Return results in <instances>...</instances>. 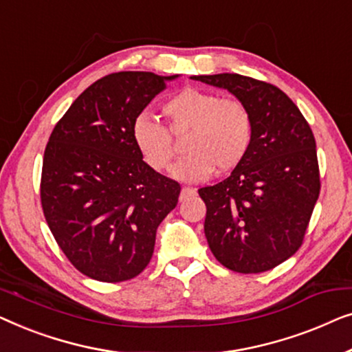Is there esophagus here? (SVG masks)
Returning <instances> with one entry per match:
<instances>
[{
    "label": "esophagus",
    "instance_id": "obj_1",
    "mask_svg": "<svg viewBox=\"0 0 352 352\" xmlns=\"http://www.w3.org/2000/svg\"><path fill=\"white\" fill-rule=\"evenodd\" d=\"M196 196V190L195 188H182L180 191V201H185V199H190V197Z\"/></svg>",
    "mask_w": 352,
    "mask_h": 352
}]
</instances>
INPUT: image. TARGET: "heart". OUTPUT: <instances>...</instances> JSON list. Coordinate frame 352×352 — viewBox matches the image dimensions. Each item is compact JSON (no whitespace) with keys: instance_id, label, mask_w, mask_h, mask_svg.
I'll list each match as a JSON object with an SVG mask.
<instances>
[{"instance_id":"b5f03b06","label":"heart","mask_w":352,"mask_h":352,"mask_svg":"<svg viewBox=\"0 0 352 352\" xmlns=\"http://www.w3.org/2000/svg\"><path fill=\"white\" fill-rule=\"evenodd\" d=\"M162 111L169 120L164 124L148 113L132 122V140L151 169L166 170L175 157L177 143L188 132V155L172 167L175 180L197 183L206 180L214 169L228 172L241 164L254 142V118L249 108L234 98L220 94L185 87L164 103Z\"/></svg>"}]
</instances>
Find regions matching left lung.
<instances>
[{"mask_svg": "<svg viewBox=\"0 0 352 352\" xmlns=\"http://www.w3.org/2000/svg\"><path fill=\"white\" fill-rule=\"evenodd\" d=\"M191 78L226 89L254 118L245 160L223 182L199 190L212 254L236 273L273 270L298 250L319 197L313 131L273 84L236 73Z\"/></svg>", "mask_w": 352, "mask_h": 352, "instance_id": "1", "label": "left lung"}]
</instances>
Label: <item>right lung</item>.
Masks as SVG:
<instances>
[{
    "label": "right lung",
    "instance_id": "1",
    "mask_svg": "<svg viewBox=\"0 0 352 352\" xmlns=\"http://www.w3.org/2000/svg\"><path fill=\"white\" fill-rule=\"evenodd\" d=\"M180 75L120 72L79 96L49 137L41 204L49 230L78 271L122 282L150 263L156 231L180 185L143 161L132 122Z\"/></svg>",
    "mask_w": 352,
    "mask_h": 352
}]
</instances>
